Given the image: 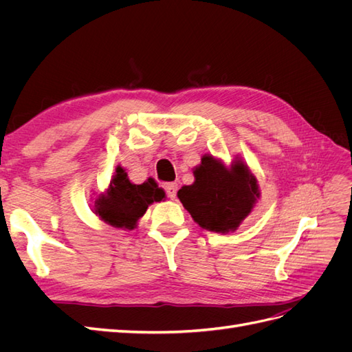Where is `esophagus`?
<instances>
[{
  "label": "esophagus",
  "instance_id": "esophagus-1",
  "mask_svg": "<svg viewBox=\"0 0 352 352\" xmlns=\"http://www.w3.org/2000/svg\"><path fill=\"white\" fill-rule=\"evenodd\" d=\"M164 189H166V194H167L168 198L173 199L176 197V192H177V185L176 184H167L164 186Z\"/></svg>",
  "mask_w": 352,
  "mask_h": 352
}]
</instances>
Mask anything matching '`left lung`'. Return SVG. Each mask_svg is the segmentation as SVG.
<instances>
[{"label": "left lung", "mask_w": 352, "mask_h": 352, "mask_svg": "<svg viewBox=\"0 0 352 352\" xmlns=\"http://www.w3.org/2000/svg\"><path fill=\"white\" fill-rule=\"evenodd\" d=\"M194 176L195 182L179 189L177 197L198 225L210 232L236 230L260 198L257 179L242 160L226 167L206 154Z\"/></svg>", "instance_id": "left-lung-1"}]
</instances>
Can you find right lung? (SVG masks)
Returning <instances> with one entry per match:
<instances>
[{"mask_svg": "<svg viewBox=\"0 0 352 352\" xmlns=\"http://www.w3.org/2000/svg\"><path fill=\"white\" fill-rule=\"evenodd\" d=\"M164 190L158 188L154 179H148L141 185L132 184L122 166L116 167L107 192L95 201V214L107 225L119 229H135L153 202L164 198Z\"/></svg>", "mask_w": 352, "mask_h": 352, "instance_id": "obj_1", "label": "right lung"}]
</instances>
